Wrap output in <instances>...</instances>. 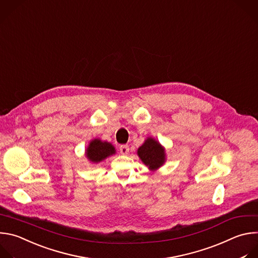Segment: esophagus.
I'll return each instance as SVG.
<instances>
[{
	"instance_id": "34e87169",
	"label": "esophagus",
	"mask_w": 258,
	"mask_h": 258,
	"mask_svg": "<svg viewBox=\"0 0 258 258\" xmlns=\"http://www.w3.org/2000/svg\"><path fill=\"white\" fill-rule=\"evenodd\" d=\"M120 152H121V154H123V156H127L128 152H129V146L127 144L121 145L120 146Z\"/></svg>"
}]
</instances>
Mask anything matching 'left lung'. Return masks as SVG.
I'll use <instances>...</instances> for the list:
<instances>
[{
    "mask_svg": "<svg viewBox=\"0 0 258 258\" xmlns=\"http://www.w3.org/2000/svg\"><path fill=\"white\" fill-rule=\"evenodd\" d=\"M137 156L149 171H157L163 167L167 160L165 147L152 137H147L137 149Z\"/></svg>",
    "mask_w": 258,
    "mask_h": 258,
    "instance_id": "1",
    "label": "left lung"
}]
</instances>
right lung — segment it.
I'll list each match as a JSON object with an SVG mask.
<instances>
[{
	"instance_id": "add662e5",
	"label": "right lung",
	"mask_w": 258,
	"mask_h": 258,
	"mask_svg": "<svg viewBox=\"0 0 258 258\" xmlns=\"http://www.w3.org/2000/svg\"><path fill=\"white\" fill-rule=\"evenodd\" d=\"M114 154H116L115 146L111 142L100 138L90 140L85 149V157L91 164H98Z\"/></svg>"
}]
</instances>
